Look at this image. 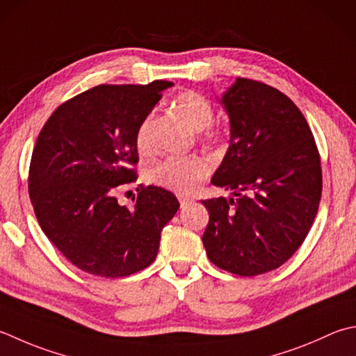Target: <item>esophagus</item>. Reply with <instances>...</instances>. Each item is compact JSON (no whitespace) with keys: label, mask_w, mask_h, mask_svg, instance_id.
I'll return each instance as SVG.
<instances>
[{"label":"esophagus","mask_w":356,"mask_h":356,"mask_svg":"<svg viewBox=\"0 0 356 356\" xmlns=\"http://www.w3.org/2000/svg\"><path fill=\"white\" fill-rule=\"evenodd\" d=\"M179 202H180V207L185 208L186 205H190V204H191L193 199H190V197H185V196H179Z\"/></svg>","instance_id":"1"}]
</instances>
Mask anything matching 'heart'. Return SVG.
Masks as SVG:
<instances>
[{
    "mask_svg": "<svg viewBox=\"0 0 356 356\" xmlns=\"http://www.w3.org/2000/svg\"><path fill=\"white\" fill-rule=\"evenodd\" d=\"M174 108L191 124L194 129L202 131L210 127L214 118V108L210 100L194 90H188L176 97ZM151 118H145L136 132V146L140 152L151 149L149 140ZM208 138H218L216 132H207ZM210 168L199 156H172L152 166L148 174L151 184L168 188L180 194L191 193L200 180H204Z\"/></svg>",
    "mask_w": 356,
    "mask_h": 356,
    "instance_id": "b5f03b06",
    "label": "heart"
}]
</instances>
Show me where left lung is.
<instances>
[{
    "label": "left lung",
    "instance_id": "left-lung-1",
    "mask_svg": "<svg viewBox=\"0 0 356 356\" xmlns=\"http://www.w3.org/2000/svg\"><path fill=\"white\" fill-rule=\"evenodd\" d=\"M229 146L211 184L234 197L207 199L202 242L214 266L239 276L281 267L301 247L323 190L321 160L301 111L280 90L238 79L218 97Z\"/></svg>",
    "mask_w": 356,
    "mask_h": 356
}]
</instances>
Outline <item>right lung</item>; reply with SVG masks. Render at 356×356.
<instances>
[{
  "label": "right lung",
  "instance_id": "obj_1",
  "mask_svg": "<svg viewBox=\"0 0 356 356\" xmlns=\"http://www.w3.org/2000/svg\"><path fill=\"white\" fill-rule=\"evenodd\" d=\"M171 81L102 85L54 111L35 143L29 196L38 224L75 267L123 277L156 259L160 232L179 210L172 193L148 186L134 208L118 185L136 180V132Z\"/></svg>",
  "mask_w": 356,
  "mask_h": 356
}]
</instances>
